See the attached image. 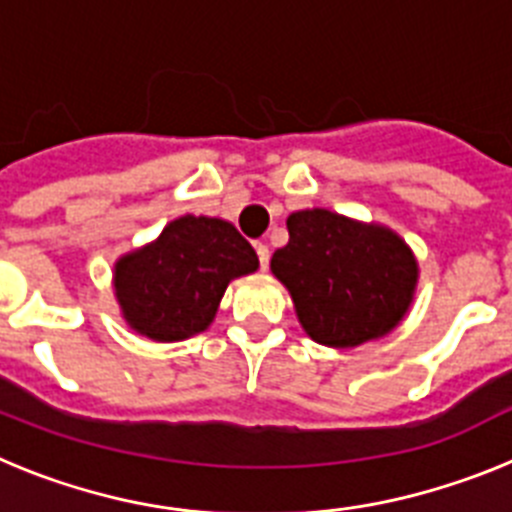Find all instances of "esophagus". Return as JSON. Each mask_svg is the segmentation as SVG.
Listing matches in <instances>:
<instances>
[{"label":"esophagus","mask_w":512,"mask_h":512,"mask_svg":"<svg viewBox=\"0 0 512 512\" xmlns=\"http://www.w3.org/2000/svg\"><path fill=\"white\" fill-rule=\"evenodd\" d=\"M253 246H256V253H259V264L266 269V266H269V256H271L269 246H266V243H261V241H256Z\"/></svg>","instance_id":"34e87169"}]
</instances>
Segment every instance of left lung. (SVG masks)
Instances as JSON below:
<instances>
[{
  "label": "left lung",
  "instance_id": "8db88e82",
  "mask_svg": "<svg viewBox=\"0 0 512 512\" xmlns=\"http://www.w3.org/2000/svg\"><path fill=\"white\" fill-rule=\"evenodd\" d=\"M289 243L271 256L312 341L354 348L400 325L418 284V261L395 230L330 210L287 217Z\"/></svg>",
  "mask_w": 512,
  "mask_h": 512
}]
</instances>
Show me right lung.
<instances>
[{"mask_svg":"<svg viewBox=\"0 0 512 512\" xmlns=\"http://www.w3.org/2000/svg\"><path fill=\"white\" fill-rule=\"evenodd\" d=\"M259 269L251 243L220 217H176L156 241L120 256L115 297L135 333L171 343L210 328L233 279Z\"/></svg>","mask_w":512,"mask_h":512,"instance_id":"right-lung-1","label":"right lung"}]
</instances>
